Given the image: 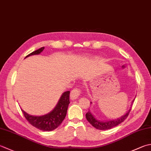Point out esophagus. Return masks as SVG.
Instances as JSON below:
<instances>
[{
	"label": "esophagus",
	"instance_id": "34e87169",
	"mask_svg": "<svg viewBox=\"0 0 151 151\" xmlns=\"http://www.w3.org/2000/svg\"><path fill=\"white\" fill-rule=\"evenodd\" d=\"M81 90L80 88H74V89L70 91V99H76L77 97L81 95Z\"/></svg>",
	"mask_w": 151,
	"mask_h": 151
}]
</instances>
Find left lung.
Listing matches in <instances>:
<instances>
[{
	"label": "left lung",
	"instance_id": "8db88e82",
	"mask_svg": "<svg viewBox=\"0 0 151 151\" xmlns=\"http://www.w3.org/2000/svg\"><path fill=\"white\" fill-rule=\"evenodd\" d=\"M134 101V100H133L132 103ZM131 108L129 109L128 111L127 112V113H126V114L124 115L122 117H120L116 120L107 121V122H101V121L97 120V119H96V118L93 116V114H91L90 111H88V113L86 114V117L87 120L90 122V124L92 125L94 128L98 129H101V130H105V129L113 128L114 127L116 126L117 125L120 124V123L124 122V121L126 119V118L128 117Z\"/></svg>",
	"mask_w": 151,
	"mask_h": 151
}]
</instances>
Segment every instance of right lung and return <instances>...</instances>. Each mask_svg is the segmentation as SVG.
Returning <instances> with one entry per match:
<instances>
[{
  "label": "right lung",
  "mask_w": 151,
  "mask_h": 151,
  "mask_svg": "<svg viewBox=\"0 0 151 151\" xmlns=\"http://www.w3.org/2000/svg\"><path fill=\"white\" fill-rule=\"evenodd\" d=\"M44 47L35 50L31 54L26 56L37 55L43 51ZM69 94L70 91H67L63 93L60 99L58 105L50 113L40 116H35L29 115L22 110V111L27 120L35 128L42 131H52L56 129L63 122L65 118L68 105L69 104Z\"/></svg>",
  "instance_id": "obj_1"
}]
</instances>
